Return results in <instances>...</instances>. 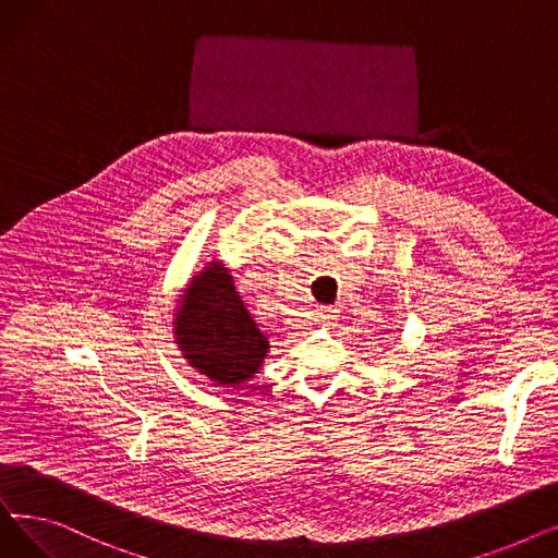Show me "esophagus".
Segmentation results:
<instances>
[{
    "label": "esophagus",
    "mask_w": 558,
    "mask_h": 558,
    "mask_svg": "<svg viewBox=\"0 0 558 558\" xmlns=\"http://www.w3.org/2000/svg\"><path fill=\"white\" fill-rule=\"evenodd\" d=\"M337 316H339V312L335 307H320L318 310V318L324 320V324H335Z\"/></svg>",
    "instance_id": "obj_1"
}]
</instances>
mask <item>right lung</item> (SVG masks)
I'll use <instances>...</instances> for the list:
<instances>
[{"instance_id":"right-lung-1","label":"right lung","mask_w":558,"mask_h":558,"mask_svg":"<svg viewBox=\"0 0 558 558\" xmlns=\"http://www.w3.org/2000/svg\"><path fill=\"white\" fill-rule=\"evenodd\" d=\"M171 330L187 366L217 387L240 389L259 373L271 348L217 257L194 271L175 299Z\"/></svg>"}]
</instances>
